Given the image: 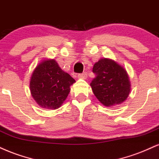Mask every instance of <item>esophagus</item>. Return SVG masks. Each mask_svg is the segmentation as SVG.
I'll list each match as a JSON object with an SVG mask.
<instances>
[{
	"label": "esophagus",
	"instance_id": "34e87169",
	"mask_svg": "<svg viewBox=\"0 0 159 159\" xmlns=\"http://www.w3.org/2000/svg\"><path fill=\"white\" fill-rule=\"evenodd\" d=\"M78 78H80V79L85 80L87 78V74L85 72H84V73H82V74H78Z\"/></svg>",
	"mask_w": 159,
	"mask_h": 159
}]
</instances>
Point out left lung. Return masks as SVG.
<instances>
[{"label": "left lung", "instance_id": "8db88e82", "mask_svg": "<svg viewBox=\"0 0 159 159\" xmlns=\"http://www.w3.org/2000/svg\"><path fill=\"white\" fill-rule=\"evenodd\" d=\"M96 77L91 83L94 94L107 107L118 105L128 98L131 90L126 69L110 59H100L94 65Z\"/></svg>", "mask_w": 159, "mask_h": 159}]
</instances>
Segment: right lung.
<instances>
[{
    "label": "right lung",
    "instance_id": "add662e5",
    "mask_svg": "<svg viewBox=\"0 0 159 159\" xmlns=\"http://www.w3.org/2000/svg\"><path fill=\"white\" fill-rule=\"evenodd\" d=\"M54 59L43 60L32 74L30 89L33 99L42 108L57 109L62 105L75 83Z\"/></svg>",
    "mask_w": 159,
    "mask_h": 159
}]
</instances>
